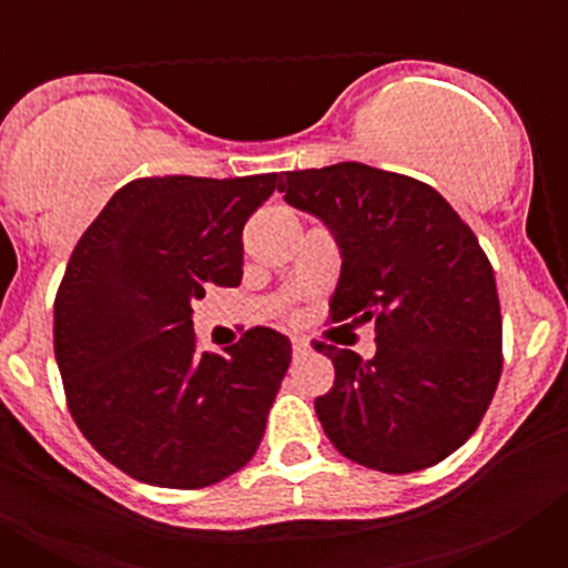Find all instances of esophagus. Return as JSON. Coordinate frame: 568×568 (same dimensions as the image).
I'll use <instances>...</instances> for the list:
<instances>
[{
	"mask_svg": "<svg viewBox=\"0 0 568 568\" xmlns=\"http://www.w3.org/2000/svg\"><path fill=\"white\" fill-rule=\"evenodd\" d=\"M310 353V344H307V341H298V338H295L293 341V355H295V358H304V355H307Z\"/></svg>",
	"mask_w": 568,
	"mask_h": 568,
	"instance_id": "obj_1",
	"label": "esophagus"
}]
</instances>
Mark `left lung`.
I'll list each match as a JSON object with an SVG mask.
<instances>
[{
  "label": "left lung",
  "instance_id": "1",
  "mask_svg": "<svg viewBox=\"0 0 568 568\" xmlns=\"http://www.w3.org/2000/svg\"><path fill=\"white\" fill-rule=\"evenodd\" d=\"M293 207L327 224L341 278L329 321H375V358L329 346L315 398L333 446L366 469L440 464L478 429L504 369L495 273L469 224L413 175L358 162L281 173Z\"/></svg>",
  "mask_w": 568,
  "mask_h": 568
}]
</instances>
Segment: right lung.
<instances>
[{"label": "right lung", "mask_w": 568, "mask_h": 568, "mask_svg": "<svg viewBox=\"0 0 568 568\" xmlns=\"http://www.w3.org/2000/svg\"><path fill=\"white\" fill-rule=\"evenodd\" d=\"M278 173L150 175L124 184L84 230L53 304L68 409L130 478L202 489L247 466L293 346L253 327L202 353L193 301L241 284V230Z\"/></svg>", "instance_id": "obj_1"}]
</instances>
